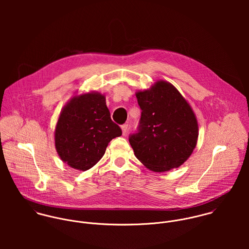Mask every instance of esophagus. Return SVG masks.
<instances>
[{
    "mask_svg": "<svg viewBox=\"0 0 249 249\" xmlns=\"http://www.w3.org/2000/svg\"><path fill=\"white\" fill-rule=\"evenodd\" d=\"M121 127H122V130H123V134L125 135V134L127 133V127H128V125H127L126 124H123Z\"/></svg>",
    "mask_w": 249,
    "mask_h": 249,
    "instance_id": "esophagus-1",
    "label": "esophagus"
}]
</instances>
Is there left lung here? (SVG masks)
I'll return each instance as SVG.
<instances>
[{"label":"left lung","instance_id":"8db88e82","mask_svg":"<svg viewBox=\"0 0 249 249\" xmlns=\"http://www.w3.org/2000/svg\"><path fill=\"white\" fill-rule=\"evenodd\" d=\"M136 97L141 119L128 138L135 156L153 172L178 168L196 145L198 125L192 108L166 81H157Z\"/></svg>","mask_w":249,"mask_h":249}]
</instances>
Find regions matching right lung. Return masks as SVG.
I'll list each match as a JSON object with an SVG mask.
<instances>
[{
    "mask_svg": "<svg viewBox=\"0 0 249 249\" xmlns=\"http://www.w3.org/2000/svg\"><path fill=\"white\" fill-rule=\"evenodd\" d=\"M121 135V127L111 120L105 96L89 93L73 97L63 108L54 140L63 162L87 171L102 159L108 142Z\"/></svg>",
    "mask_w": 249,
    "mask_h": 249,
    "instance_id": "right-lung-1",
    "label": "right lung"
}]
</instances>
